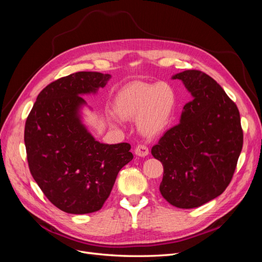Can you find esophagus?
I'll list each match as a JSON object with an SVG mask.
<instances>
[{
    "instance_id": "34e87169",
    "label": "esophagus",
    "mask_w": 262,
    "mask_h": 262,
    "mask_svg": "<svg viewBox=\"0 0 262 262\" xmlns=\"http://www.w3.org/2000/svg\"><path fill=\"white\" fill-rule=\"evenodd\" d=\"M134 153H136L138 156L144 157L146 155H148V147L144 144H139L136 149H134Z\"/></svg>"
}]
</instances>
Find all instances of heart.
I'll list each match as a JSON object with an SVG mask.
<instances>
[{"mask_svg":"<svg viewBox=\"0 0 262 262\" xmlns=\"http://www.w3.org/2000/svg\"><path fill=\"white\" fill-rule=\"evenodd\" d=\"M175 94L163 83L133 82L119 90L114 99V109L119 117H138V126L144 134L152 136L168 123L175 109ZM114 124L118 118L110 117Z\"/></svg>","mask_w":262,"mask_h":262,"instance_id":"b5f03b06","label":"heart"}]
</instances>
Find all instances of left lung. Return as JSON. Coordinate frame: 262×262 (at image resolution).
<instances>
[{"label": "left lung", "mask_w": 262, "mask_h": 262, "mask_svg": "<svg viewBox=\"0 0 262 262\" xmlns=\"http://www.w3.org/2000/svg\"><path fill=\"white\" fill-rule=\"evenodd\" d=\"M172 78L184 82L193 100L150 152L163 164L160 191L165 200L192 209L224 192L236 169L244 133L238 108L211 76L187 70Z\"/></svg>", "instance_id": "1"}]
</instances>
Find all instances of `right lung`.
I'll return each instance as SVG.
<instances>
[{
    "label": "right lung",
    "instance_id": "add662e5",
    "mask_svg": "<svg viewBox=\"0 0 262 262\" xmlns=\"http://www.w3.org/2000/svg\"><path fill=\"white\" fill-rule=\"evenodd\" d=\"M110 77L99 72L61 77L39 93L27 117L24 141L30 173L63 212L100 210L118 172L133 158L129 143H99L80 119L81 95L96 93Z\"/></svg>",
    "mask_w": 262,
    "mask_h": 262
}]
</instances>
